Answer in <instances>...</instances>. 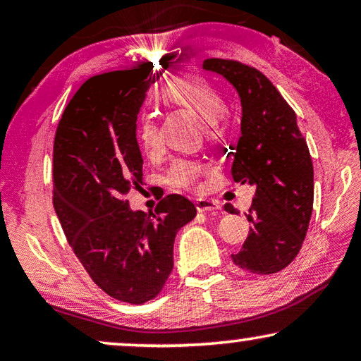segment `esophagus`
I'll return each mask as SVG.
<instances>
[{
	"mask_svg": "<svg viewBox=\"0 0 361 361\" xmlns=\"http://www.w3.org/2000/svg\"><path fill=\"white\" fill-rule=\"evenodd\" d=\"M197 212H217L221 209V204L212 200H197L196 201Z\"/></svg>",
	"mask_w": 361,
	"mask_h": 361,
	"instance_id": "1",
	"label": "esophagus"
}]
</instances>
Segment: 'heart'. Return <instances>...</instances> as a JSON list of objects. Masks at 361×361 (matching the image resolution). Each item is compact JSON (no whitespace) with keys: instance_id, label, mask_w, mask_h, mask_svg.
I'll list each match as a JSON object with an SVG mask.
<instances>
[{"instance_id":"heart-1","label":"heart","mask_w":361,"mask_h":361,"mask_svg":"<svg viewBox=\"0 0 361 361\" xmlns=\"http://www.w3.org/2000/svg\"><path fill=\"white\" fill-rule=\"evenodd\" d=\"M157 99L165 108L185 109L204 123L209 140H219L226 135L227 106L214 85L197 72H183L166 78L157 91ZM135 137L139 147L149 159H157L164 152V142L159 126L150 116H142L137 123ZM212 166L197 159L180 157L166 170V185L175 191H197L202 176L209 175Z\"/></svg>"}]
</instances>
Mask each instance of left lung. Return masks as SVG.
Here are the masks:
<instances>
[{
  "label": "left lung",
  "instance_id": "obj_1",
  "mask_svg": "<svg viewBox=\"0 0 361 361\" xmlns=\"http://www.w3.org/2000/svg\"><path fill=\"white\" fill-rule=\"evenodd\" d=\"M242 104L240 137L231 152L232 178L255 188L247 219L250 232L233 263L255 275L281 271L301 250L314 202V169L296 113L270 80L237 60L207 59ZM226 211L237 214L232 204Z\"/></svg>",
  "mask_w": 361,
  "mask_h": 361
}]
</instances>
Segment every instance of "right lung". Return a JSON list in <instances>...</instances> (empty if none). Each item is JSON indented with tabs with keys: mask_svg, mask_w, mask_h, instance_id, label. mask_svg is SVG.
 Here are the masks:
<instances>
[{
	"mask_svg": "<svg viewBox=\"0 0 361 361\" xmlns=\"http://www.w3.org/2000/svg\"><path fill=\"white\" fill-rule=\"evenodd\" d=\"M166 65H142L86 80L60 119L54 140V207L81 265L111 298L154 299L173 270L176 232L196 207L169 195L155 212L132 211L126 195L142 185L137 114Z\"/></svg>",
	"mask_w": 361,
	"mask_h": 361,
	"instance_id": "add662e5",
	"label": "right lung"
}]
</instances>
